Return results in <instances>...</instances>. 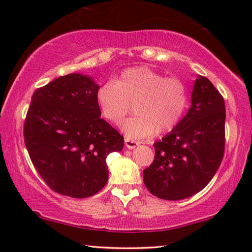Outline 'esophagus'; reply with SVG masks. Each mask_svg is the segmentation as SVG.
Masks as SVG:
<instances>
[{"instance_id": "obj_1", "label": "esophagus", "mask_w": 252, "mask_h": 252, "mask_svg": "<svg viewBox=\"0 0 252 252\" xmlns=\"http://www.w3.org/2000/svg\"><path fill=\"white\" fill-rule=\"evenodd\" d=\"M125 142H126V147L129 148V149H133V148H135L139 144L138 142L134 141V140H130V139H127V138L125 139Z\"/></svg>"}]
</instances>
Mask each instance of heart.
<instances>
[{
	"instance_id": "b5f03b06",
	"label": "heart",
	"mask_w": 252,
	"mask_h": 252,
	"mask_svg": "<svg viewBox=\"0 0 252 252\" xmlns=\"http://www.w3.org/2000/svg\"><path fill=\"white\" fill-rule=\"evenodd\" d=\"M101 116L111 123H120L134 104L136 116L122 122L127 138L141 139L165 133L178 126L188 104L185 83L147 66L123 71L116 82H108L96 92Z\"/></svg>"
}]
</instances>
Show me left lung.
Here are the masks:
<instances>
[{
    "mask_svg": "<svg viewBox=\"0 0 252 252\" xmlns=\"http://www.w3.org/2000/svg\"><path fill=\"white\" fill-rule=\"evenodd\" d=\"M224 100L206 76L195 80L191 106L178 126L153 144L143 182L156 197L182 200L198 193L219 169L225 143Z\"/></svg>",
    "mask_w": 252,
    "mask_h": 252,
    "instance_id": "left-lung-1",
    "label": "left lung"
}]
</instances>
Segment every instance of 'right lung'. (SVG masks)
Masks as SVG:
<instances>
[{
  "mask_svg": "<svg viewBox=\"0 0 252 252\" xmlns=\"http://www.w3.org/2000/svg\"><path fill=\"white\" fill-rule=\"evenodd\" d=\"M99 85L80 73L60 76L33 93L24 121V142L36 171L51 189L82 199L108 182L106 156L125 139L101 119Z\"/></svg>",
  "mask_w": 252,
  "mask_h": 252,
  "instance_id": "1",
  "label": "right lung"
}]
</instances>
